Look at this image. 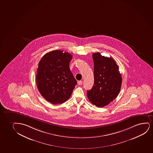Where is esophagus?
<instances>
[{"mask_svg":"<svg viewBox=\"0 0 153 153\" xmlns=\"http://www.w3.org/2000/svg\"><path fill=\"white\" fill-rule=\"evenodd\" d=\"M78 85H82V81H81V80H80V81H78Z\"/></svg>","mask_w":153,"mask_h":153,"instance_id":"esophagus-1","label":"esophagus"}]
</instances>
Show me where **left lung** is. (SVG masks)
<instances>
[{"mask_svg":"<svg viewBox=\"0 0 153 153\" xmlns=\"http://www.w3.org/2000/svg\"><path fill=\"white\" fill-rule=\"evenodd\" d=\"M94 83L87 96L98 107L107 106L114 100L121 90L122 78L119 66L111 57H105L100 53H93Z\"/></svg>","mask_w":153,"mask_h":153,"instance_id":"left-lung-1","label":"left lung"}]
</instances>
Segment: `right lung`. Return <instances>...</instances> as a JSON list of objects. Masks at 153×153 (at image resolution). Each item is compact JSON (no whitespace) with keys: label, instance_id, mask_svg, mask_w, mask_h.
<instances>
[{"label":"right lung","instance_id":"obj_1","mask_svg":"<svg viewBox=\"0 0 153 153\" xmlns=\"http://www.w3.org/2000/svg\"><path fill=\"white\" fill-rule=\"evenodd\" d=\"M73 56L56 50L46 53L38 64L36 81L40 94L53 104L68 100L77 85L69 67Z\"/></svg>","mask_w":153,"mask_h":153}]
</instances>
